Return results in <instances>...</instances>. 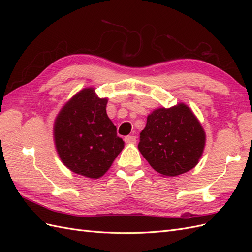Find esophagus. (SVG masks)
I'll use <instances>...</instances> for the list:
<instances>
[{
    "label": "esophagus",
    "mask_w": 252,
    "mask_h": 252,
    "mask_svg": "<svg viewBox=\"0 0 252 252\" xmlns=\"http://www.w3.org/2000/svg\"><path fill=\"white\" fill-rule=\"evenodd\" d=\"M125 142L128 144H135L136 136L135 135H127V136H125Z\"/></svg>",
    "instance_id": "34e87169"
}]
</instances>
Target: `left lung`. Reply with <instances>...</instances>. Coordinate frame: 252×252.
<instances>
[{"mask_svg":"<svg viewBox=\"0 0 252 252\" xmlns=\"http://www.w3.org/2000/svg\"><path fill=\"white\" fill-rule=\"evenodd\" d=\"M205 146V132L186 105L159 108L147 118L140 133L139 150L150 166L166 177L192 169Z\"/></svg>","mask_w":252,"mask_h":252,"instance_id":"8db88e82","label":"left lung"}]
</instances>
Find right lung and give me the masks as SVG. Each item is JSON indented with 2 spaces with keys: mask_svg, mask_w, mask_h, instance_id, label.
I'll use <instances>...</instances> for the list:
<instances>
[{
  "mask_svg": "<svg viewBox=\"0 0 252 252\" xmlns=\"http://www.w3.org/2000/svg\"><path fill=\"white\" fill-rule=\"evenodd\" d=\"M107 98L93 88L75 94L61 110L55 123V141L62 162L71 171L98 179L124 148L106 113Z\"/></svg>",
  "mask_w": 252,
  "mask_h": 252,
  "instance_id": "1",
  "label": "right lung"
}]
</instances>
